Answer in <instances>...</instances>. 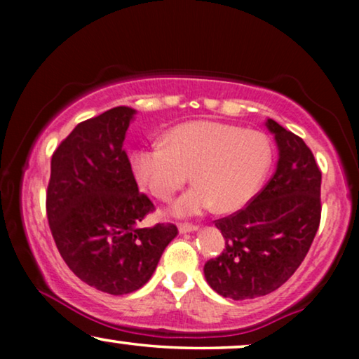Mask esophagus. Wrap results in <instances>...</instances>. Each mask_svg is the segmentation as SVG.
I'll return each instance as SVG.
<instances>
[{
    "instance_id": "34e87169",
    "label": "esophagus",
    "mask_w": 359,
    "mask_h": 359,
    "mask_svg": "<svg viewBox=\"0 0 359 359\" xmlns=\"http://www.w3.org/2000/svg\"><path fill=\"white\" fill-rule=\"evenodd\" d=\"M198 229H199L198 225H188V224H181L178 227L180 233H191V232H196Z\"/></svg>"
}]
</instances>
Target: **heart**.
I'll return each mask as SVG.
<instances>
[{
	"instance_id": "b5f03b06",
	"label": "heart",
	"mask_w": 359,
	"mask_h": 359,
	"mask_svg": "<svg viewBox=\"0 0 359 359\" xmlns=\"http://www.w3.org/2000/svg\"><path fill=\"white\" fill-rule=\"evenodd\" d=\"M161 144L132 150L130 173L160 201L173 198L191 175L194 188L168 209L178 219L198 217L215 208L222 212L242 209L257 194L271 163L266 135L212 121L176 126Z\"/></svg>"
}]
</instances>
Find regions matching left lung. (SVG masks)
I'll list each match as a JSON object with an SVG mask.
<instances>
[{"instance_id":"8db88e82","label":"left lung","mask_w":359,"mask_h":359,"mask_svg":"<svg viewBox=\"0 0 359 359\" xmlns=\"http://www.w3.org/2000/svg\"><path fill=\"white\" fill-rule=\"evenodd\" d=\"M278 165L262 193L240 212L215 222L225 250L204 264L205 281L222 297L243 301L276 291L304 262L320 224V183L301 137L266 119Z\"/></svg>"}]
</instances>
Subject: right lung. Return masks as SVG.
<instances>
[{"label": "right lung", "mask_w": 359, "mask_h": 359, "mask_svg": "<svg viewBox=\"0 0 359 359\" xmlns=\"http://www.w3.org/2000/svg\"><path fill=\"white\" fill-rule=\"evenodd\" d=\"M135 109L117 106L80 122L53 151L47 217L68 268L97 291L122 296L151 278L178 229L139 224L154 209L122 149Z\"/></svg>", "instance_id": "obj_1"}]
</instances>
